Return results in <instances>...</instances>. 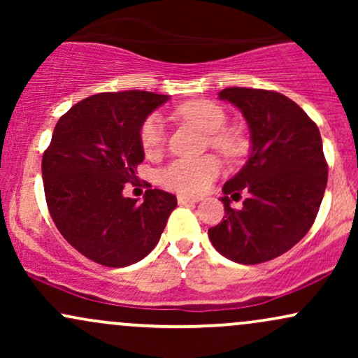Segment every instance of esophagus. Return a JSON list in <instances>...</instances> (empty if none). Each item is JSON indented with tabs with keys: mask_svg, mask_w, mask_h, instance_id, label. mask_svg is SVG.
<instances>
[{
	"mask_svg": "<svg viewBox=\"0 0 358 358\" xmlns=\"http://www.w3.org/2000/svg\"><path fill=\"white\" fill-rule=\"evenodd\" d=\"M176 200H178L180 205H185V203L199 202L200 199H196V196H190V195H178V196H176Z\"/></svg>",
	"mask_w": 358,
	"mask_h": 358,
	"instance_id": "34e87169",
	"label": "esophagus"
}]
</instances>
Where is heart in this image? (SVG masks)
I'll list each match as a JSON object with an SVG mask.
<instances>
[{"instance_id": "b5f03b06", "label": "heart", "mask_w": 358, "mask_h": 358, "mask_svg": "<svg viewBox=\"0 0 358 358\" xmlns=\"http://www.w3.org/2000/svg\"><path fill=\"white\" fill-rule=\"evenodd\" d=\"M175 114L183 121L199 126L208 133V143L225 156H237L241 151V143L231 131H225L224 109L210 101H188L178 106ZM143 151L146 156H155L163 150L165 145V124L163 119L151 114L145 119L139 129ZM222 163L215 155H205L200 158H180L171 162L159 173V183L168 190L178 193L196 195L207 190L217 176L220 175Z\"/></svg>"}]
</instances>
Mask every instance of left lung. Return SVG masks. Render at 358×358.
<instances>
[{"mask_svg": "<svg viewBox=\"0 0 358 358\" xmlns=\"http://www.w3.org/2000/svg\"><path fill=\"white\" fill-rule=\"evenodd\" d=\"M241 109L250 131L248 163L224 185L225 217L208 229L212 245L239 264H261L298 244L316 219L328 180L318 126L294 101L274 90L219 92ZM248 199L239 211L230 199Z\"/></svg>", "mask_w": 358, "mask_h": 358, "instance_id": "8db88e82", "label": "left lung"}]
</instances>
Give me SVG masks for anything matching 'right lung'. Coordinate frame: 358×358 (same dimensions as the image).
<instances>
[{
	"label": "right lung",
	"instance_id": "1",
	"mask_svg": "<svg viewBox=\"0 0 358 358\" xmlns=\"http://www.w3.org/2000/svg\"><path fill=\"white\" fill-rule=\"evenodd\" d=\"M166 101L146 90L96 94L72 106L53 129L42 159L48 212L64 239L97 264L141 261L175 210L176 196L158 188H148L141 203L122 195L145 159L139 129Z\"/></svg>",
	"mask_w": 358,
	"mask_h": 358
}]
</instances>
